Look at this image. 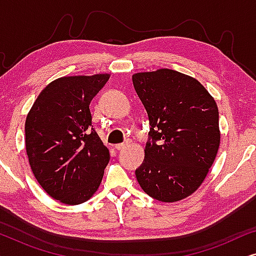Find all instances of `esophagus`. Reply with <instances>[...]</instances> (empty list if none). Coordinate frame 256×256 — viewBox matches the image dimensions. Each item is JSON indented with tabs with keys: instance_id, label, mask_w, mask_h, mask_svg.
<instances>
[{
	"instance_id": "obj_1",
	"label": "esophagus",
	"mask_w": 256,
	"mask_h": 256,
	"mask_svg": "<svg viewBox=\"0 0 256 256\" xmlns=\"http://www.w3.org/2000/svg\"><path fill=\"white\" fill-rule=\"evenodd\" d=\"M128 146V142H124V143H118V144H115V149L116 150H121L126 148V146Z\"/></svg>"
}]
</instances>
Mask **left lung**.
Instances as JSON below:
<instances>
[{
  "label": "left lung",
  "instance_id": "left-lung-1",
  "mask_svg": "<svg viewBox=\"0 0 256 256\" xmlns=\"http://www.w3.org/2000/svg\"><path fill=\"white\" fill-rule=\"evenodd\" d=\"M132 84L149 118L144 160L135 170L142 190L172 202L197 190L220 143L219 112L205 87L174 70L136 73Z\"/></svg>",
  "mask_w": 256,
  "mask_h": 256
}]
</instances>
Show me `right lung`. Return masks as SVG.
I'll return each instance as SVG.
<instances>
[{
  "label": "right lung",
  "mask_w": 256,
  "mask_h": 256,
  "mask_svg": "<svg viewBox=\"0 0 256 256\" xmlns=\"http://www.w3.org/2000/svg\"><path fill=\"white\" fill-rule=\"evenodd\" d=\"M110 74L59 78L45 87L26 121L31 170L54 199L78 205L102 180L110 152L92 126L90 104Z\"/></svg>",
  "instance_id": "obj_1"
}]
</instances>
